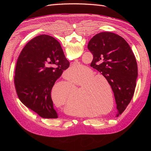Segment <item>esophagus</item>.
Returning a JSON list of instances; mask_svg holds the SVG:
<instances>
[{
    "label": "esophagus",
    "instance_id": "34e87169",
    "mask_svg": "<svg viewBox=\"0 0 151 151\" xmlns=\"http://www.w3.org/2000/svg\"><path fill=\"white\" fill-rule=\"evenodd\" d=\"M75 61H76V62H77V60H75Z\"/></svg>",
    "mask_w": 151,
    "mask_h": 151
}]
</instances>
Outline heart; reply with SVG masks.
I'll list each match as a JSON object with an SVG mask.
<instances>
[{"label":"heart","instance_id":"obj_1","mask_svg":"<svg viewBox=\"0 0 151 151\" xmlns=\"http://www.w3.org/2000/svg\"><path fill=\"white\" fill-rule=\"evenodd\" d=\"M81 69V70L80 68ZM67 81L73 86H80L77 89L72 104L79 109L95 112L96 115L107 113L113 107L114 93L109 81L91 68L80 63L72 65L69 68L71 74ZM74 91L71 86L65 83L55 86L52 91L53 101L61 105L69 103Z\"/></svg>","mask_w":151,"mask_h":151}]
</instances>
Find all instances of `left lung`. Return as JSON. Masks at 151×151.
<instances>
[{
    "mask_svg": "<svg viewBox=\"0 0 151 151\" xmlns=\"http://www.w3.org/2000/svg\"><path fill=\"white\" fill-rule=\"evenodd\" d=\"M88 48L93 55L91 66L111 84L119 115L130 103L136 87L138 69L134 53L122 36L111 32L94 36Z\"/></svg>",
    "mask_w": 151,
    "mask_h": 151,
    "instance_id": "8db88e82",
    "label": "left lung"
}]
</instances>
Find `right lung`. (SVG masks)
<instances>
[{
  "label": "right lung",
  "instance_id": "right-lung-1",
  "mask_svg": "<svg viewBox=\"0 0 151 151\" xmlns=\"http://www.w3.org/2000/svg\"><path fill=\"white\" fill-rule=\"evenodd\" d=\"M69 65L60 44L52 36L42 35L30 40L16 66L14 84L21 101L41 117L57 118L51 91Z\"/></svg>",
  "mask_w": 151,
  "mask_h": 151
}]
</instances>
